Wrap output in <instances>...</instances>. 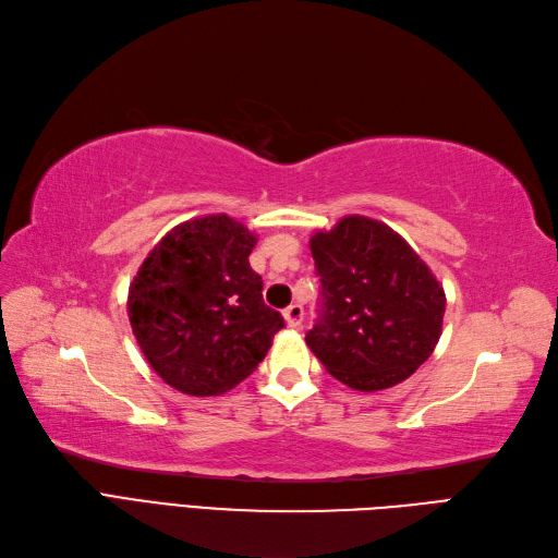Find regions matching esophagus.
<instances>
[{"instance_id": "obj_1", "label": "esophagus", "mask_w": 558, "mask_h": 558, "mask_svg": "<svg viewBox=\"0 0 558 558\" xmlns=\"http://www.w3.org/2000/svg\"><path fill=\"white\" fill-rule=\"evenodd\" d=\"M283 318H286V323H288V328H300L302 318H304V310H302L300 304L286 306V310H283Z\"/></svg>"}]
</instances>
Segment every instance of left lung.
<instances>
[{
	"label": "left lung",
	"instance_id": "obj_1",
	"mask_svg": "<svg viewBox=\"0 0 558 558\" xmlns=\"http://www.w3.org/2000/svg\"><path fill=\"white\" fill-rule=\"evenodd\" d=\"M320 316L306 345L343 386L376 392L407 380L444 328L446 293L411 244L386 223L351 215L310 240Z\"/></svg>",
	"mask_w": 558,
	"mask_h": 558
}]
</instances>
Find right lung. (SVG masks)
Returning a JSON list of instances; mask_svg holds the SVG:
<instances>
[{"instance_id": "right-lung-1", "label": "right lung", "mask_w": 558, "mask_h": 558, "mask_svg": "<svg viewBox=\"0 0 558 558\" xmlns=\"http://www.w3.org/2000/svg\"><path fill=\"white\" fill-rule=\"evenodd\" d=\"M256 235L228 215L175 226L129 288V320L143 355L170 388L191 397L233 390L283 328L248 265Z\"/></svg>"}]
</instances>
